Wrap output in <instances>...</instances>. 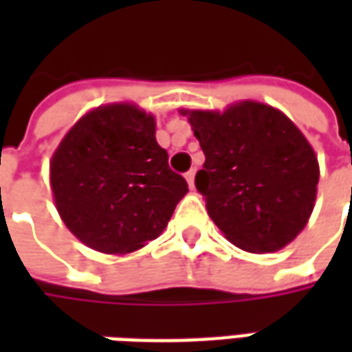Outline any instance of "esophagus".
I'll use <instances>...</instances> for the list:
<instances>
[{"label": "esophagus", "instance_id": "obj_1", "mask_svg": "<svg viewBox=\"0 0 352 352\" xmlns=\"http://www.w3.org/2000/svg\"><path fill=\"white\" fill-rule=\"evenodd\" d=\"M194 177H196V169H190V171L184 175V179H186V183H188L190 188H194Z\"/></svg>", "mask_w": 352, "mask_h": 352}]
</instances>
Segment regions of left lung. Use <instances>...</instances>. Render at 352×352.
<instances>
[{"label": "left lung", "mask_w": 352, "mask_h": 352, "mask_svg": "<svg viewBox=\"0 0 352 352\" xmlns=\"http://www.w3.org/2000/svg\"><path fill=\"white\" fill-rule=\"evenodd\" d=\"M206 154L196 188L230 243L249 252L283 249L307 224L318 162L277 109L241 101L219 111H181Z\"/></svg>", "instance_id": "1"}]
</instances>
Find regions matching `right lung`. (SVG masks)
Returning a JSON list of instances; mask_svg holds the SVG:
<instances>
[{"mask_svg": "<svg viewBox=\"0 0 352 352\" xmlns=\"http://www.w3.org/2000/svg\"><path fill=\"white\" fill-rule=\"evenodd\" d=\"M50 186L65 226L105 254L145 247L188 192L156 143V122L131 103L103 105L67 131L50 160Z\"/></svg>", "mask_w": 352, "mask_h": 352, "instance_id": "right-lung-1", "label": "right lung"}]
</instances>
